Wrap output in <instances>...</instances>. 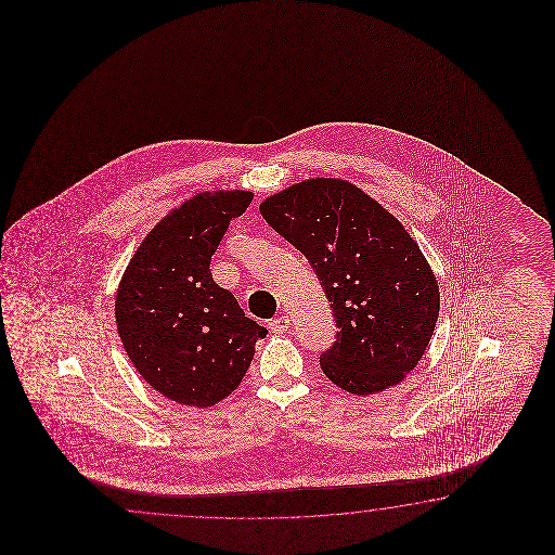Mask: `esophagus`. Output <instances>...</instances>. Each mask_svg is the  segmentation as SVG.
Masks as SVG:
<instances>
[{
    "instance_id": "obj_1",
    "label": "esophagus",
    "mask_w": 555,
    "mask_h": 555,
    "mask_svg": "<svg viewBox=\"0 0 555 555\" xmlns=\"http://www.w3.org/2000/svg\"><path fill=\"white\" fill-rule=\"evenodd\" d=\"M287 327H289V318H287V315H282V318H275L270 321V331L278 333V335L285 333Z\"/></svg>"
}]
</instances>
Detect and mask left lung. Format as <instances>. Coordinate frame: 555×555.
I'll use <instances>...</instances> for the list:
<instances>
[{
  "label": "left lung",
  "mask_w": 555,
  "mask_h": 555,
  "mask_svg": "<svg viewBox=\"0 0 555 555\" xmlns=\"http://www.w3.org/2000/svg\"><path fill=\"white\" fill-rule=\"evenodd\" d=\"M263 220L311 263L337 323L319 357L353 395H375L413 371L437 325L435 273L404 225L347 180L311 178L260 204Z\"/></svg>",
  "instance_id": "obj_1"
}]
</instances>
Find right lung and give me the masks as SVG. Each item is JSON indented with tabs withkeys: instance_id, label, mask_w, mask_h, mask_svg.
Here are the masks:
<instances>
[{
	"instance_id": "obj_1",
	"label": "right lung",
	"mask_w": 555,
	"mask_h": 555,
	"mask_svg": "<svg viewBox=\"0 0 555 555\" xmlns=\"http://www.w3.org/2000/svg\"><path fill=\"white\" fill-rule=\"evenodd\" d=\"M248 190L202 192L165 216L118 283L120 341L142 378L170 401L206 409L236 390L268 330L214 282L210 260Z\"/></svg>"
}]
</instances>
